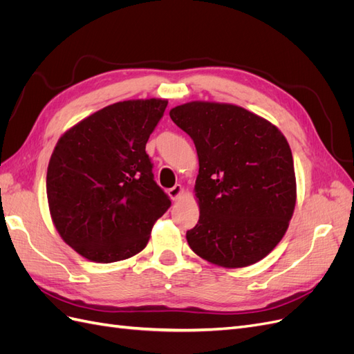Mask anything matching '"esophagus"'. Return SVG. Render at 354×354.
Masks as SVG:
<instances>
[{
    "label": "esophagus",
    "mask_w": 354,
    "mask_h": 354,
    "mask_svg": "<svg viewBox=\"0 0 354 354\" xmlns=\"http://www.w3.org/2000/svg\"><path fill=\"white\" fill-rule=\"evenodd\" d=\"M168 195H169V198L173 199V201H177L181 195H183V186H181V185H176L174 187H171V189L168 190Z\"/></svg>",
    "instance_id": "1"
}]
</instances>
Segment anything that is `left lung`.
Instances as JSON below:
<instances>
[{
	"label": "left lung",
	"instance_id": "8db88e82",
	"mask_svg": "<svg viewBox=\"0 0 354 354\" xmlns=\"http://www.w3.org/2000/svg\"><path fill=\"white\" fill-rule=\"evenodd\" d=\"M199 159V220L187 230L201 259L226 269L263 260L292 218L297 183L291 147L272 122L241 106L189 102L169 111Z\"/></svg>",
	"mask_w": 354,
	"mask_h": 354
}]
</instances>
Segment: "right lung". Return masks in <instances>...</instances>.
I'll list each match as a JSON object with an SVG mask.
<instances>
[{"mask_svg": "<svg viewBox=\"0 0 354 354\" xmlns=\"http://www.w3.org/2000/svg\"><path fill=\"white\" fill-rule=\"evenodd\" d=\"M168 100L106 106L63 134L47 169L53 223L72 250L95 263L145 250L171 201L153 180L146 143Z\"/></svg>", "mask_w": 354, "mask_h": 354, "instance_id": "add662e5", "label": "right lung"}]
</instances>
